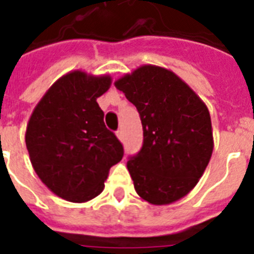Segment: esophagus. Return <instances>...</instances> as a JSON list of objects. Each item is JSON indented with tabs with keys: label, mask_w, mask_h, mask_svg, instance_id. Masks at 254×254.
<instances>
[{
	"label": "esophagus",
	"mask_w": 254,
	"mask_h": 254,
	"mask_svg": "<svg viewBox=\"0 0 254 254\" xmlns=\"http://www.w3.org/2000/svg\"><path fill=\"white\" fill-rule=\"evenodd\" d=\"M117 137L120 138V140H124V130H122V129H118V130H117Z\"/></svg>",
	"instance_id": "obj_1"
}]
</instances>
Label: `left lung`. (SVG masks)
I'll return each instance as SVG.
<instances>
[{
  "instance_id": "1",
  "label": "left lung",
  "mask_w": 254,
  "mask_h": 254,
  "mask_svg": "<svg viewBox=\"0 0 254 254\" xmlns=\"http://www.w3.org/2000/svg\"><path fill=\"white\" fill-rule=\"evenodd\" d=\"M116 87L136 106L143 125V145L127 163L137 194L155 205L187 196L212 155L207 106L177 74L152 65L117 80Z\"/></svg>"
}]
</instances>
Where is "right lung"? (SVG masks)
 Segmentation results:
<instances>
[{
  "instance_id": "obj_1",
  "label": "right lung",
  "mask_w": 254,
  "mask_h": 254,
  "mask_svg": "<svg viewBox=\"0 0 254 254\" xmlns=\"http://www.w3.org/2000/svg\"><path fill=\"white\" fill-rule=\"evenodd\" d=\"M111 78L84 72L65 74L53 84L31 116L25 145L34 170L53 193L73 202L99 194L124 145L103 121L96 98Z\"/></svg>"
}]
</instances>
